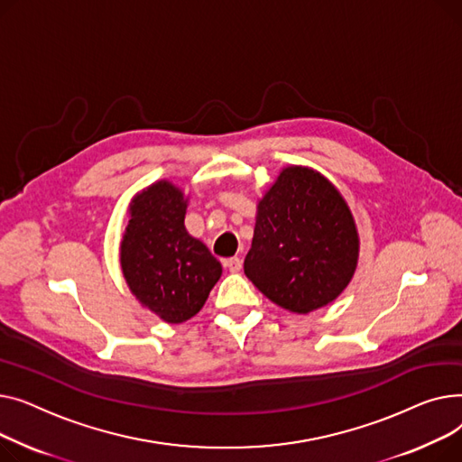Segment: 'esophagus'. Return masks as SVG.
Segmentation results:
<instances>
[{"label":"esophagus","instance_id":"esophagus-1","mask_svg":"<svg viewBox=\"0 0 462 462\" xmlns=\"http://www.w3.org/2000/svg\"><path fill=\"white\" fill-rule=\"evenodd\" d=\"M224 266L229 270V273L236 274V273H240V270H242V259H240V257L226 259V261H224Z\"/></svg>","mask_w":462,"mask_h":462}]
</instances>
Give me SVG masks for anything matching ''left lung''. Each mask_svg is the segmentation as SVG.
I'll list each match as a JSON object with an SVG mask.
<instances>
[{"instance_id": "8db88e82", "label": "left lung", "mask_w": 462, "mask_h": 462, "mask_svg": "<svg viewBox=\"0 0 462 462\" xmlns=\"http://www.w3.org/2000/svg\"><path fill=\"white\" fill-rule=\"evenodd\" d=\"M358 244L355 220L334 184L291 166L259 201L244 274L280 308L310 313L348 285Z\"/></svg>"}]
</instances>
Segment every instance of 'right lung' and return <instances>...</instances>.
<instances>
[{"mask_svg": "<svg viewBox=\"0 0 462 462\" xmlns=\"http://www.w3.org/2000/svg\"><path fill=\"white\" fill-rule=\"evenodd\" d=\"M186 199L168 180L149 186L130 205L121 266L130 291L162 320L192 319L222 276L203 242L184 229Z\"/></svg>", "mask_w": 462, "mask_h": 462, "instance_id": "add662e5", "label": "right lung"}]
</instances>
